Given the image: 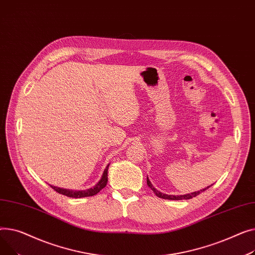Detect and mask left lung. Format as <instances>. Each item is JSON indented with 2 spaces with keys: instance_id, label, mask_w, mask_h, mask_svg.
I'll use <instances>...</instances> for the list:
<instances>
[{
  "instance_id": "8db88e82",
  "label": "left lung",
  "mask_w": 255,
  "mask_h": 255,
  "mask_svg": "<svg viewBox=\"0 0 255 255\" xmlns=\"http://www.w3.org/2000/svg\"><path fill=\"white\" fill-rule=\"evenodd\" d=\"M147 185L151 188V190L156 194V196H157L158 198H160V199H164V200H175V201H179V200H189V199H192V198L197 197L198 194H200L201 192L205 191L206 189H208L209 187L211 186V185H210V186H208V187H206V188H204V189H201V190H198V191H194V192H191V193H187V194H183V196H171V194H164V193H162V192L158 191L156 188H154V187H153V185L151 184V182L149 181L148 177H147Z\"/></svg>"
}]
</instances>
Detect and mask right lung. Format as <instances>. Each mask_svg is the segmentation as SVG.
<instances>
[{"mask_svg": "<svg viewBox=\"0 0 255 255\" xmlns=\"http://www.w3.org/2000/svg\"><path fill=\"white\" fill-rule=\"evenodd\" d=\"M108 168L109 164L106 167V169L104 170V173L102 175L101 180L92 188L86 189V190H71V189H65V188H59L56 186L50 185L56 192L64 194V196H67L69 198H75V199H79V198H85V197H92L100 192L105 186L107 185L108 182Z\"/></svg>", "mask_w": 255, "mask_h": 255, "instance_id": "obj_1", "label": "right lung"}]
</instances>
